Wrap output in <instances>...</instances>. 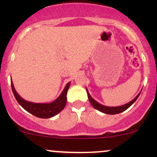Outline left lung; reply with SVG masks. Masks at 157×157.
<instances>
[{
  "label": "left lung",
  "instance_id": "1",
  "mask_svg": "<svg viewBox=\"0 0 157 157\" xmlns=\"http://www.w3.org/2000/svg\"><path fill=\"white\" fill-rule=\"evenodd\" d=\"M86 91H87L88 97H89V100L90 102H91V105H92L94 109L98 110V111H101V112L104 113H107V114H117V113H120L122 112V111H125L126 109H128V108L130 107V106L132 105V104L134 103L136 100H137L139 96H140V93H141V91H140V92L136 95V97H135L134 99H133L131 101L125 104V105L117 106V107H110V106H105V105H102V104L99 103L98 102H97L96 100H94L92 97H91L87 89H86Z\"/></svg>",
  "mask_w": 157,
  "mask_h": 157
}]
</instances>
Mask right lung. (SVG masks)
Listing matches in <instances>:
<instances>
[{"instance_id": "1", "label": "right lung", "mask_w": 157, "mask_h": 157, "mask_svg": "<svg viewBox=\"0 0 157 157\" xmlns=\"http://www.w3.org/2000/svg\"><path fill=\"white\" fill-rule=\"evenodd\" d=\"M70 83L71 82H68L66 85L63 91L55 100L52 102H48V103H36V102L26 101L20 96L15 91L12 81H11V86H12L14 96L20 105L22 106L26 111L37 117L47 119L55 116L64 109L66 104V100H67L66 95H67L68 90L69 89Z\"/></svg>"}]
</instances>
